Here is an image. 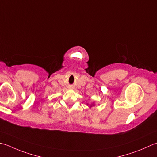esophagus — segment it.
I'll return each instance as SVG.
<instances>
[{
    "label": "esophagus",
    "instance_id": "1",
    "mask_svg": "<svg viewBox=\"0 0 157 157\" xmlns=\"http://www.w3.org/2000/svg\"><path fill=\"white\" fill-rule=\"evenodd\" d=\"M71 88V87H70V88Z\"/></svg>",
    "mask_w": 157,
    "mask_h": 157
}]
</instances>
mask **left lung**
<instances>
[{
  "label": "left lung",
  "mask_w": 157,
  "mask_h": 157,
  "mask_svg": "<svg viewBox=\"0 0 157 157\" xmlns=\"http://www.w3.org/2000/svg\"><path fill=\"white\" fill-rule=\"evenodd\" d=\"M86 105H89V107H90V108H91V107H93V106H94V105H94V102H93V103H92L91 104H90V105H89L88 103H87Z\"/></svg>",
  "instance_id": "obj_1"
}]
</instances>
